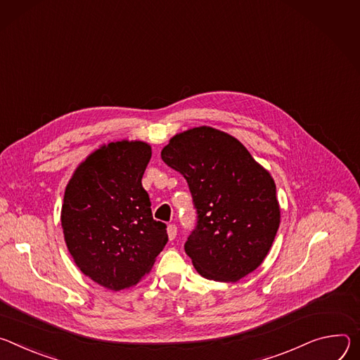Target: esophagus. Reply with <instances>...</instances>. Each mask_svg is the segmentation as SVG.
Segmentation results:
<instances>
[{"label": "esophagus", "instance_id": "1", "mask_svg": "<svg viewBox=\"0 0 360 360\" xmlns=\"http://www.w3.org/2000/svg\"><path fill=\"white\" fill-rule=\"evenodd\" d=\"M167 234H169L170 240H174L176 236H177V226H176V224H169V227H167Z\"/></svg>", "mask_w": 360, "mask_h": 360}]
</instances>
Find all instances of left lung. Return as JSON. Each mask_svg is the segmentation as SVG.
<instances>
[{
	"label": "left lung",
	"mask_w": 360,
	"mask_h": 360,
	"mask_svg": "<svg viewBox=\"0 0 360 360\" xmlns=\"http://www.w3.org/2000/svg\"><path fill=\"white\" fill-rule=\"evenodd\" d=\"M162 158L191 193L197 221L184 252L195 270L216 282L256 270L281 223L271 176L240 141L206 126L174 136Z\"/></svg>",
	"instance_id": "1"
}]
</instances>
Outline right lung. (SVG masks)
<instances>
[{
	"label": "right lung",
	"instance_id": "add662e5",
	"mask_svg": "<svg viewBox=\"0 0 360 360\" xmlns=\"http://www.w3.org/2000/svg\"><path fill=\"white\" fill-rule=\"evenodd\" d=\"M150 158L143 141L103 146L79 165L64 193L68 252L79 270L111 290L136 285L169 240L141 186Z\"/></svg>",
	"mask_w": 360,
	"mask_h": 360
}]
</instances>
